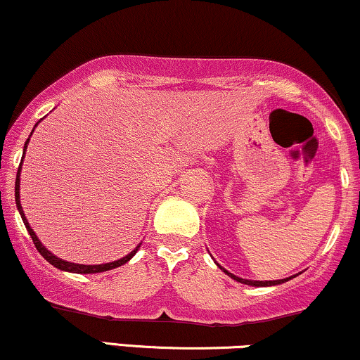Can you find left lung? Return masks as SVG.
I'll return each instance as SVG.
<instances>
[{"mask_svg":"<svg viewBox=\"0 0 360 360\" xmlns=\"http://www.w3.org/2000/svg\"><path fill=\"white\" fill-rule=\"evenodd\" d=\"M220 267V266H218ZM220 269H223V267H220ZM225 271V269H223ZM226 274L230 276V278L232 279H235V281H238V283H243V284H249V286H274V284H281V283H284V281H289L291 278H286V279H279V281H249V279H242V278H237V276H233V274H230L229 271H225Z\"/></svg>","mask_w":360,"mask_h":360,"instance_id":"8db88e82","label":"left lung"}]
</instances>
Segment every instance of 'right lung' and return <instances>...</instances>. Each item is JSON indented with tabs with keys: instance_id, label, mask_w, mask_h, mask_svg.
I'll return each instance as SVG.
<instances>
[{
	"instance_id": "obj_1",
	"label": "right lung",
	"mask_w": 360,
	"mask_h": 360,
	"mask_svg": "<svg viewBox=\"0 0 360 360\" xmlns=\"http://www.w3.org/2000/svg\"><path fill=\"white\" fill-rule=\"evenodd\" d=\"M28 140H30V139H27V142H25V148H27V143H28ZM23 155H25V152H23ZM20 169H22V162H20L18 172H16V183H15V201H16V206H18V212H20V214H22V220H23V223H25V226H27L28 233H30L32 240H34V243H35L37 250L40 252V255H42V257H44L45 260H47V262H51L53 267H57V269H60V271H68V272H77V274H94V272L110 271V269H115V267H120V266H123V264L128 262V260H130L131 257H134V255H135V252L139 250V247H140V245L137 247V249H134V250H131L130 254L125 255V257H123V259H120V260H115V262H108V264H100V266H84V264L65 262V260H62V259H59V257H56V255H53V254H51V252H49V250L45 249V247L42 245V243H40L39 238H37L35 232H34V230L30 229V225H28L27 218H25V214H23L22 205H20Z\"/></svg>"
}]
</instances>
